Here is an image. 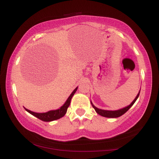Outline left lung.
Segmentation results:
<instances>
[{"instance_id":"left-lung-1","label":"left lung","mask_w":159,"mask_h":159,"mask_svg":"<svg viewBox=\"0 0 159 159\" xmlns=\"http://www.w3.org/2000/svg\"><path fill=\"white\" fill-rule=\"evenodd\" d=\"M140 92V90L139 91V93H138V94L137 95V96L135 97V98H134V101H133L129 105V106L124 107V108L120 109V110H116V111L102 110V109H99V108H98V107H95L92 103H91V104H92V106L95 109V111H96V113H97V114H98L99 115H101V116H105V117H109V118H116V117H119V116H122V115L125 114V113L126 112V111L129 110V109L130 108V107H132L133 105H134V103L135 102L136 100L138 99V96H139Z\"/></svg>"}]
</instances>
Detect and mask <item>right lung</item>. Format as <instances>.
I'll list each match as a JSON object with an SVG mask.
<instances>
[{"label": "right lung", "instance_id": "right-lung-1", "mask_svg": "<svg viewBox=\"0 0 159 159\" xmlns=\"http://www.w3.org/2000/svg\"><path fill=\"white\" fill-rule=\"evenodd\" d=\"M77 89L78 87H76V88L75 89L73 92H72L70 96H69V97L68 98V99L66 100V102L64 105H63V106H61V108L57 109V110L50 111L46 113H35V112H33L31 111L28 110V109L27 108H25V110H26L27 112L30 113V114L34 115V116L37 117L38 119L43 120V121L44 122H51V121H53V120L60 119V118L63 117V116L66 114V113L67 108H68L69 105H70L71 99H72V96H73L75 93L76 92Z\"/></svg>", "mask_w": 159, "mask_h": 159}]
</instances>
